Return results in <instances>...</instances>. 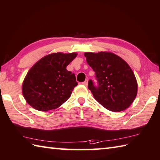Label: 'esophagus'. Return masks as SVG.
<instances>
[{"label": "esophagus", "mask_w": 160, "mask_h": 160, "mask_svg": "<svg viewBox=\"0 0 160 160\" xmlns=\"http://www.w3.org/2000/svg\"><path fill=\"white\" fill-rule=\"evenodd\" d=\"M82 85H85V86H88V80H86L85 82H82Z\"/></svg>", "instance_id": "esophagus-1"}]
</instances>
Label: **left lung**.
<instances>
[{
	"instance_id": "obj_1",
	"label": "left lung",
	"mask_w": 160,
	"mask_h": 160,
	"mask_svg": "<svg viewBox=\"0 0 160 160\" xmlns=\"http://www.w3.org/2000/svg\"><path fill=\"white\" fill-rule=\"evenodd\" d=\"M87 62L95 72L97 85L92 80L88 88L101 106L112 112L127 109L134 101L138 85L125 61L111 52H85Z\"/></svg>"
}]
</instances>
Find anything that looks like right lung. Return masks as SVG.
<instances>
[{"instance_id":"1","label":"right lung","mask_w":160,"mask_h":160,"mask_svg":"<svg viewBox=\"0 0 160 160\" xmlns=\"http://www.w3.org/2000/svg\"><path fill=\"white\" fill-rule=\"evenodd\" d=\"M77 53L50 54L32 66L22 85V93L27 102L40 111L59 108L70 98L78 85L75 74L66 66Z\"/></svg>"}]
</instances>
